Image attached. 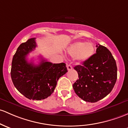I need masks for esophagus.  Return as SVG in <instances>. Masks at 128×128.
Returning <instances> with one entry per match:
<instances>
[{"mask_svg": "<svg viewBox=\"0 0 128 128\" xmlns=\"http://www.w3.org/2000/svg\"><path fill=\"white\" fill-rule=\"evenodd\" d=\"M67 70H72L73 68L72 66L71 65H70V64H67Z\"/></svg>", "mask_w": 128, "mask_h": 128, "instance_id": "obj_1", "label": "esophagus"}]
</instances>
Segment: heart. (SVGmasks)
<instances>
[{
	"label": "heart",
	"mask_w": 128,
	"mask_h": 128,
	"mask_svg": "<svg viewBox=\"0 0 128 128\" xmlns=\"http://www.w3.org/2000/svg\"><path fill=\"white\" fill-rule=\"evenodd\" d=\"M95 47L91 42H76L70 47L68 53L72 56H76L80 61H86L94 54Z\"/></svg>",
	"instance_id": "b5f03b06"
}]
</instances>
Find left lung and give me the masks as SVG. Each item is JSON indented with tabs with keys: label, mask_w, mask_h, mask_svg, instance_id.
<instances>
[{
	"label": "left lung",
	"mask_w": 128,
	"mask_h": 128,
	"mask_svg": "<svg viewBox=\"0 0 128 128\" xmlns=\"http://www.w3.org/2000/svg\"><path fill=\"white\" fill-rule=\"evenodd\" d=\"M96 47V53L82 66L74 67L79 79L73 84V88L80 98L90 103L107 96L117 78V67L112 53L104 46L98 44Z\"/></svg>",
	"instance_id": "8db88e82"
}]
</instances>
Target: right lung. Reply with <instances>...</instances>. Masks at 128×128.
Masks as SVG:
<instances>
[{
  "instance_id": "right-lung-1",
  "label": "right lung",
  "mask_w": 128,
  "mask_h": 128,
  "mask_svg": "<svg viewBox=\"0 0 128 128\" xmlns=\"http://www.w3.org/2000/svg\"><path fill=\"white\" fill-rule=\"evenodd\" d=\"M35 39H29L17 49L12 58L11 76L15 88L25 97L41 100L52 95L58 80L67 69L65 63L53 64L42 57L38 65L29 62L26 55L37 46Z\"/></svg>"
}]
</instances>
